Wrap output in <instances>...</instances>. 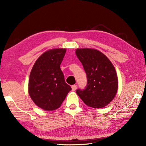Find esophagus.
Listing matches in <instances>:
<instances>
[{
    "instance_id": "1",
    "label": "esophagus",
    "mask_w": 146,
    "mask_h": 146,
    "mask_svg": "<svg viewBox=\"0 0 146 146\" xmlns=\"http://www.w3.org/2000/svg\"><path fill=\"white\" fill-rule=\"evenodd\" d=\"M77 87H78V86H77L76 85H73L71 86V88H72V91H75L76 90V88H77Z\"/></svg>"
}]
</instances>
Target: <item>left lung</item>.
Masks as SVG:
<instances>
[{"label": "left lung", "instance_id": "left-lung-1", "mask_svg": "<svg viewBox=\"0 0 146 146\" xmlns=\"http://www.w3.org/2000/svg\"><path fill=\"white\" fill-rule=\"evenodd\" d=\"M76 54L87 77L85 88L76 90L77 95L89 107H105L113 100L118 90V78L113 65L97 49H77Z\"/></svg>", "mask_w": 146, "mask_h": 146}]
</instances>
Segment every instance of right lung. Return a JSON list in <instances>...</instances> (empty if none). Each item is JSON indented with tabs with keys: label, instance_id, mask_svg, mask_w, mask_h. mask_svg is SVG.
<instances>
[{
	"label": "right lung",
	"instance_id": "1",
	"mask_svg": "<svg viewBox=\"0 0 146 146\" xmlns=\"http://www.w3.org/2000/svg\"><path fill=\"white\" fill-rule=\"evenodd\" d=\"M66 51V49H52L44 52L31 71L29 94L34 103L43 110L57 109L71 90L65 82L60 68Z\"/></svg>",
	"mask_w": 146,
	"mask_h": 146
}]
</instances>
